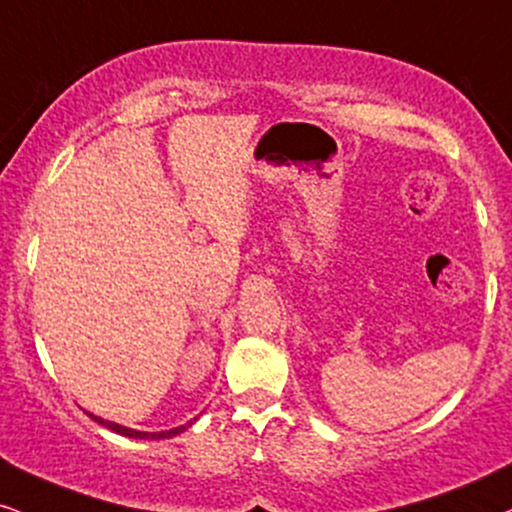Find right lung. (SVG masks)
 Segmentation results:
<instances>
[{"label": "right lung", "mask_w": 512, "mask_h": 512, "mask_svg": "<svg viewBox=\"0 0 512 512\" xmlns=\"http://www.w3.org/2000/svg\"><path fill=\"white\" fill-rule=\"evenodd\" d=\"M89 418L96 420V423L103 425V428H108V430L118 432V435H122V437H129V439H170V437H177L179 432L189 430L191 425H193V420H196V418H193V420H189V423H186V425H179V428L163 430V432H141V430L125 428V425H120V423H113V420H103L101 416H94V413H89Z\"/></svg>", "instance_id": "1"}]
</instances>
